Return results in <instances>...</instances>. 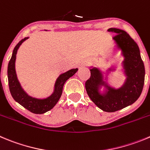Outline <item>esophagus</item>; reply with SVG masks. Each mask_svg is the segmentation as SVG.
<instances>
[{
  "label": "esophagus",
  "instance_id": "34e87169",
  "mask_svg": "<svg viewBox=\"0 0 150 150\" xmlns=\"http://www.w3.org/2000/svg\"><path fill=\"white\" fill-rule=\"evenodd\" d=\"M88 62H87V61L84 62V63H82V65H83V66H84V65H86V64H88Z\"/></svg>",
  "mask_w": 150,
  "mask_h": 150
}]
</instances>
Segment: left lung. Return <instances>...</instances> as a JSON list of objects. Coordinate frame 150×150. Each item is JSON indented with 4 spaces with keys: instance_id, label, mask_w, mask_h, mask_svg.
<instances>
[{
    "instance_id": "left-lung-1",
    "label": "left lung",
    "mask_w": 150,
    "mask_h": 150,
    "mask_svg": "<svg viewBox=\"0 0 150 150\" xmlns=\"http://www.w3.org/2000/svg\"><path fill=\"white\" fill-rule=\"evenodd\" d=\"M108 32L116 33L113 40L124 57L123 68L126 79L123 86L115 88L103 80L102 71L97 68L90 69L91 76L86 82V89L91 100L97 107L106 112H114L134 103L142 92L145 78V68L141 59L138 45L124 30L109 28ZM115 69L109 68L108 71ZM104 86L107 90L104 94L99 88Z\"/></svg>"
}]
</instances>
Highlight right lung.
<instances>
[{"mask_svg": "<svg viewBox=\"0 0 150 150\" xmlns=\"http://www.w3.org/2000/svg\"><path fill=\"white\" fill-rule=\"evenodd\" d=\"M27 38L28 37H26L24 39L21 40L18 43V45L15 47L13 52H12V57L9 62L7 75L9 91H10L11 95L13 97V99L20 105L24 107L26 109L29 110L30 112L34 114H44L52 109L58 103L59 100L62 94L64 84L70 77H71L76 74L78 69L77 68L71 69L64 74H60L59 76L57 78L56 82H55L54 91H53V94L47 98L38 99L30 96L27 94V92L24 89L22 88L20 82L18 79L16 71V59L17 51L19 47L24 41L27 40Z\"/></svg>", "mask_w": 150, "mask_h": 150, "instance_id": "add662e5", "label": "right lung"}]
</instances>
